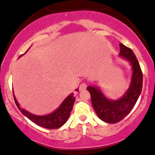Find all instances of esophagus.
I'll use <instances>...</instances> for the list:
<instances>
[{"label":"esophagus","mask_w":155,"mask_h":155,"mask_svg":"<svg viewBox=\"0 0 155 155\" xmlns=\"http://www.w3.org/2000/svg\"><path fill=\"white\" fill-rule=\"evenodd\" d=\"M86 88V83H82L81 85H80V87H79L80 91H84Z\"/></svg>","instance_id":"1"}]
</instances>
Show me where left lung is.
<instances>
[{
	"instance_id": "8db88e82",
	"label": "left lung",
	"mask_w": 155,
	"mask_h": 155,
	"mask_svg": "<svg viewBox=\"0 0 155 155\" xmlns=\"http://www.w3.org/2000/svg\"><path fill=\"white\" fill-rule=\"evenodd\" d=\"M119 46V55L127 59L133 68L131 83L126 93L119 100H111L97 86L87 87L91 94L92 105L98 117L110 124L119 122L129 114L136 103L143 86V73L133 51L121 43Z\"/></svg>"
}]
</instances>
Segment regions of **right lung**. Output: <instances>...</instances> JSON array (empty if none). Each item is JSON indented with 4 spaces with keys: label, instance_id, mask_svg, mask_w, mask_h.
Returning a JSON list of instances; mask_svg holds the SVG:
<instances>
[{
    "label": "right lung",
    "instance_id": "right-lung-1",
    "mask_svg": "<svg viewBox=\"0 0 155 155\" xmlns=\"http://www.w3.org/2000/svg\"><path fill=\"white\" fill-rule=\"evenodd\" d=\"M76 91H78V89H76ZM13 95L15 103H16V105L19 110H20V112L24 116H26L28 119L32 121L33 122H34L40 127L47 128V129H57V128L61 127L62 125L65 124L66 121L69 119L73 105H74V100H75L74 94L72 93L64 100V102L61 104V105L54 112L51 113L48 115L37 116L28 112L25 109H22L17 102L14 93Z\"/></svg>",
    "mask_w": 155,
    "mask_h": 155
}]
</instances>
